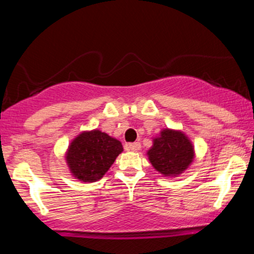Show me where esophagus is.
Masks as SVG:
<instances>
[{"label":"esophagus","instance_id":"esophagus-1","mask_svg":"<svg viewBox=\"0 0 254 254\" xmlns=\"http://www.w3.org/2000/svg\"><path fill=\"white\" fill-rule=\"evenodd\" d=\"M127 149L131 151H137L141 149V143L139 142H133V143L127 144Z\"/></svg>","mask_w":254,"mask_h":254}]
</instances>
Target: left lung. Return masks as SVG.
<instances>
[{
    "instance_id": "obj_1",
    "label": "left lung",
    "mask_w": 254,
    "mask_h": 254,
    "mask_svg": "<svg viewBox=\"0 0 254 254\" xmlns=\"http://www.w3.org/2000/svg\"><path fill=\"white\" fill-rule=\"evenodd\" d=\"M148 155L156 171L166 177H176L192 162L193 147L183 132L166 129L154 139Z\"/></svg>"
}]
</instances>
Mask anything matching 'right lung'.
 <instances>
[{
    "instance_id": "add662e5",
    "label": "right lung",
    "mask_w": 254,
    "mask_h": 254,
    "mask_svg": "<svg viewBox=\"0 0 254 254\" xmlns=\"http://www.w3.org/2000/svg\"><path fill=\"white\" fill-rule=\"evenodd\" d=\"M123 151L118 139L99 130L83 132L71 142L66 161L72 176L82 182H95L109 171Z\"/></svg>"
}]
</instances>
